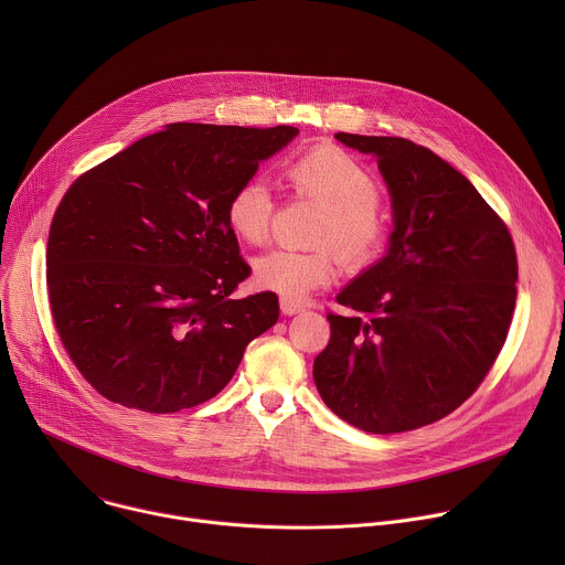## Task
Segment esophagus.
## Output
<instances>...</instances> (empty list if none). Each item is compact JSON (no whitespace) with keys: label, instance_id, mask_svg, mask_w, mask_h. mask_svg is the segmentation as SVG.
Masks as SVG:
<instances>
[{"label":"esophagus","instance_id":"34e87169","mask_svg":"<svg viewBox=\"0 0 565 565\" xmlns=\"http://www.w3.org/2000/svg\"><path fill=\"white\" fill-rule=\"evenodd\" d=\"M279 306H281V312H284V315H297V312L303 310L301 303H297L295 299H288V297H281V299H279Z\"/></svg>","mask_w":565,"mask_h":565}]
</instances>
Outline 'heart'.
I'll return each instance as SVG.
<instances>
[{
    "label": "heart",
    "instance_id": "heart-1",
    "mask_svg": "<svg viewBox=\"0 0 565 565\" xmlns=\"http://www.w3.org/2000/svg\"><path fill=\"white\" fill-rule=\"evenodd\" d=\"M286 179L295 194L324 207L310 234L317 248H279L259 257L253 279L262 290L301 299L333 284L338 257L349 268H364L380 257L388 236V214L380 203L377 179L358 158L333 145H317L290 160ZM273 210L270 188L262 179H248L227 196L225 221L244 244L264 246Z\"/></svg>",
    "mask_w": 565,
    "mask_h": 565
}]
</instances>
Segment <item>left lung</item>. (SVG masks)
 Here are the masks:
<instances>
[{"label":"left lung","instance_id":"8db88e82","mask_svg":"<svg viewBox=\"0 0 565 565\" xmlns=\"http://www.w3.org/2000/svg\"><path fill=\"white\" fill-rule=\"evenodd\" d=\"M373 153L393 205L386 255L329 312L312 377L327 407L369 434L449 416L497 362L516 303L519 264L503 218L431 149L397 136L335 134Z\"/></svg>","mask_w":565,"mask_h":565}]
</instances>
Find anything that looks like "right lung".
I'll use <instances>...</instances> for the list:
<instances>
[{
	"label": "right lung",
	"instance_id": "1",
	"mask_svg": "<svg viewBox=\"0 0 565 565\" xmlns=\"http://www.w3.org/2000/svg\"><path fill=\"white\" fill-rule=\"evenodd\" d=\"M297 134L174 122L73 181L49 232L46 288L71 362L100 395L147 414L196 407L275 327V292L232 297L250 266L225 205Z\"/></svg>",
	"mask_w": 565,
	"mask_h": 565
}]
</instances>
